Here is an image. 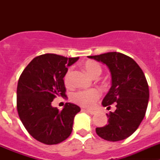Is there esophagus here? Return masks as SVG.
<instances>
[{
    "mask_svg": "<svg viewBox=\"0 0 160 160\" xmlns=\"http://www.w3.org/2000/svg\"><path fill=\"white\" fill-rule=\"evenodd\" d=\"M82 111H86V112H87V113H90V114H94L96 113L94 111H91V110H87V109H82Z\"/></svg>",
    "mask_w": 160,
    "mask_h": 160,
    "instance_id": "obj_1",
    "label": "esophagus"
}]
</instances>
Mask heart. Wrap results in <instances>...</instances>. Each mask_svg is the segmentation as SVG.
<instances>
[{
	"mask_svg": "<svg viewBox=\"0 0 160 160\" xmlns=\"http://www.w3.org/2000/svg\"><path fill=\"white\" fill-rule=\"evenodd\" d=\"M84 68L89 75L93 78H97L102 73V67L94 61H87L85 62ZM72 69H69L64 76V82L66 86L70 84ZM101 96V92L98 89L79 90L72 94V101L83 107H92Z\"/></svg>",
	"mask_w": 160,
	"mask_h": 160,
	"instance_id": "obj_1",
	"label": "heart"
}]
</instances>
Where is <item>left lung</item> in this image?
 I'll list each match as a JSON object with an SVG mask.
<instances>
[{
	"label": "left lung",
	"instance_id": "left-lung-1",
	"mask_svg": "<svg viewBox=\"0 0 160 160\" xmlns=\"http://www.w3.org/2000/svg\"><path fill=\"white\" fill-rule=\"evenodd\" d=\"M88 58L109 68L111 87L102 104L108 107L115 102L116 107L114 112L107 114L108 124L96 128V133L107 141L125 139L136 131L146 114L149 100L146 77L135 61L123 53L110 52Z\"/></svg>",
	"mask_w": 160,
	"mask_h": 160
}]
</instances>
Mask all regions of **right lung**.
<instances>
[{
    "label": "right lung",
    "mask_w": 160,
    "mask_h": 160,
    "mask_svg": "<svg viewBox=\"0 0 160 160\" xmlns=\"http://www.w3.org/2000/svg\"><path fill=\"white\" fill-rule=\"evenodd\" d=\"M79 58L46 53L34 58L18 80L17 109L25 129L35 139L47 145L66 140L73 130V118L81 111L66 102L59 111L51 102L57 96L66 97L64 78L68 66Z\"/></svg>",
    "instance_id": "add662e5"
}]
</instances>
